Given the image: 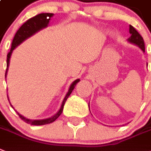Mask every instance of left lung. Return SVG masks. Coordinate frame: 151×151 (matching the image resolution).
Returning a JSON list of instances; mask_svg holds the SVG:
<instances>
[{
  "label": "left lung",
  "mask_w": 151,
  "mask_h": 151,
  "mask_svg": "<svg viewBox=\"0 0 151 151\" xmlns=\"http://www.w3.org/2000/svg\"><path fill=\"white\" fill-rule=\"evenodd\" d=\"M129 33H130V37L129 38L128 42L130 43L135 44L137 46H139L143 52H145V45H144V41L139 33L133 28L132 25H129ZM90 110V109H89Z\"/></svg>",
  "instance_id": "left-lung-1"
}]
</instances>
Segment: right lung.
<instances>
[{
  "label": "right lung",
  "mask_w": 151,
  "mask_h": 151,
  "mask_svg": "<svg viewBox=\"0 0 151 151\" xmlns=\"http://www.w3.org/2000/svg\"><path fill=\"white\" fill-rule=\"evenodd\" d=\"M53 16V14L52 13H42V14H39L37 15H35V17L30 18L29 20H27L24 24L22 25V26L19 28L16 34L14 35V37L13 39V41H12V48H11V50L10 52H8V55H7V69H6L5 72V78L6 76H7V73H8V67H9V62H10V58H11V56H12V53L13 52V50L15 49L18 45H20L23 41L29 38L30 36H32V35H34L35 32H37L41 29L46 28L48 26L49 22H50V18H52ZM80 81V79L75 80L71 84V85L70 86L69 90H68V92L67 93V95L65 96V98L63 99V101L62 102V105H61V107L60 109L57 113L55 114L54 116H52V117L48 119H26L25 117L22 116V115L18 113V115L25 122L28 124L34 125V126H41V125H46L49 124V123H51V122H54L56 119L58 118L59 116H60L62 111L63 109V106H64V104L67 101V99H68V97L70 96V95L71 94V92L73 91V90L74 89V87L78 82ZM9 100V99H8ZM12 108V105H11Z\"/></svg>",
  "instance_id": "obj_1"
}]
</instances>
